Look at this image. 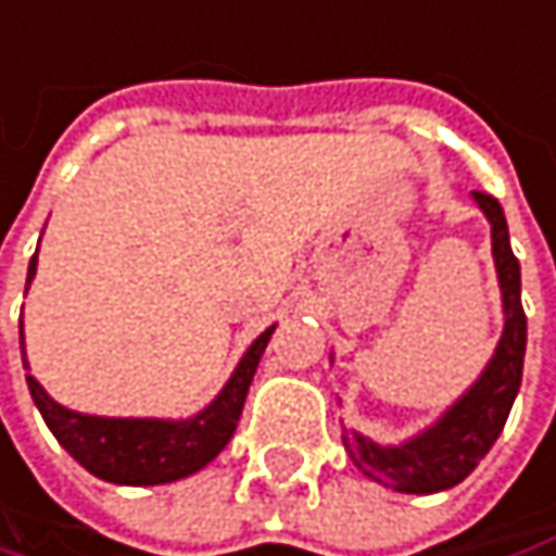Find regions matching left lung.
Returning a JSON list of instances; mask_svg holds the SVG:
<instances>
[{
	"label": "left lung",
	"mask_w": 556,
	"mask_h": 556,
	"mask_svg": "<svg viewBox=\"0 0 556 556\" xmlns=\"http://www.w3.org/2000/svg\"><path fill=\"white\" fill-rule=\"evenodd\" d=\"M475 200L490 219L493 238V264L503 292V337L496 343L493 359L480 372V379L420 435L401 445H379L359 432L343 435V448L350 452L353 465L366 478L379 480L397 493H439L468 478L500 439L513 401L522 384V363H526V312H522V274L519 261L509 244V228L503 206L475 190Z\"/></svg>",
	"instance_id": "1"
}]
</instances>
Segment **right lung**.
<instances>
[{"mask_svg":"<svg viewBox=\"0 0 556 556\" xmlns=\"http://www.w3.org/2000/svg\"><path fill=\"white\" fill-rule=\"evenodd\" d=\"M37 274V254L27 267V286ZM274 328H267L241 356L219 397L190 420H132V417H91L56 404L34 376H27L30 397L47 420L56 442L76 458L85 471L111 483L127 486H155L187 478L206 468L228 445L231 432L241 420L257 363L270 343ZM25 350V333H22ZM27 369V359H25Z\"/></svg>","mask_w":556,"mask_h":556,"instance_id":"right-lung-1","label":"right lung"}]
</instances>
